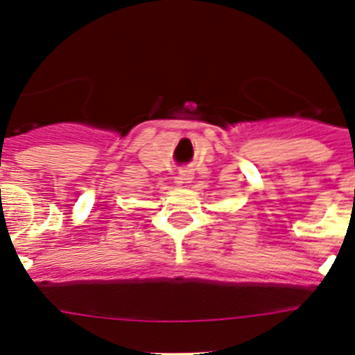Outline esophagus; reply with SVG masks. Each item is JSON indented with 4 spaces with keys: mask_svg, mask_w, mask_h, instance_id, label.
<instances>
[{
    "mask_svg": "<svg viewBox=\"0 0 355 355\" xmlns=\"http://www.w3.org/2000/svg\"><path fill=\"white\" fill-rule=\"evenodd\" d=\"M180 180H181V183H190V181L193 180L192 171H181L180 172Z\"/></svg>",
    "mask_w": 355,
    "mask_h": 355,
    "instance_id": "34e87169",
    "label": "esophagus"
}]
</instances>
